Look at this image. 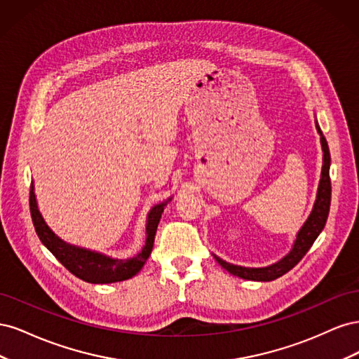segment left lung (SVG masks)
Wrapping results in <instances>:
<instances>
[{
  "mask_svg": "<svg viewBox=\"0 0 359 359\" xmlns=\"http://www.w3.org/2000/svg\"><path fill=\"white\" fill-rule=\"evenodd\" d=\"M314 123H316V130L320 136L323 158H322V170H320L318 193H316V201H314L310 215L307 217V220L304 222L301 229L298 231L295 241H293L289 253L285 255L280 260H277V262L271 264L268 266H257V268L241 266V265L226 262V260H223L222 257L212 255L217 262H219L227 273H231L232 276H236L244 280H253V281H273L286 274L287 271H290L293 266H295L304 257V255L309 252L313 243L316 241L319 233L323 231L325 223H327L328 214H330V205H331V180H330L331 156H330L327 139H325L318 121Z\"/></svg>",
  "mask_w": 359,
  "mask_h": 359,
  "instance_id": "1",
  "label": "left lung"
}]
</instances>
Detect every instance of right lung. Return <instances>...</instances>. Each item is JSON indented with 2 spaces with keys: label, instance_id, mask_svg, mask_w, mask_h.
<instances>
[{
  "label": "right lung",
  "instance_id": "right-lung-1",
  "mask_svg": "<svg viewBox=\"0 0 359 359\" xmlns=\"http://www.w3.org/2000/svg\"><path fill=\"white\" fill-rule=\"evenodd\" d=\"M169 198L165 202L154 205L147 215V238L142 250L133 257L118 259L107 256L104 253L95 252L85 247H79L64 241L55 232H53L48 223L43 219V215L39 210L36 193H34V182L31 184L29 191V210L31 219L34 223L36 232L49 252L55 256L60 262L66 266L73 276L86 281V283L94 285H107L116 283V281H124L135 277L140 269L144 268L147 259L153 252L154 238L157 232V226L161 219V214L165 211V206L170 202Z\"/></svg>",
  "mask_w": 359,
  "mask_h": 359
}]
</instances>
